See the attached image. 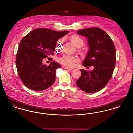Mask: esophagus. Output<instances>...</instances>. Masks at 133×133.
I'll return each instance as SVG.
<instances>
[{
    "mask_svg": "<svg viewBox=\"0 0 133 133\" xmlns=\"http://www.w3.org/2000/svg\"><path fill=\"white\" fill-rule=\"evenodd\" d=\"M63 68H64V69H66L67 70L71 71L73 70V69H72V68H67V67H63Z\"/></svg>",
    "mask_w": 133,
    "mask_h": 133,
    "instance_id": "obj_1",
    "label": "esophagus"
}]
</instances>
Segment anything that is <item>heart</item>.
I'll list each match as a JSON object with an SVG mask.
<instances>
[{
  "mask_svg": "<svg viewBox=\"0 0 133 133\" xmlns=\"http://www.w3.org/2000/svg\"><path fill=\"white\" fill-rule=\"evenodd\" d=\"M71 41L77 48L81 47L84 44V41L82 38L77 35H73L70 38ZM62 41L59 40L57 43V48H60L62 47ZM80 53L81 52L80 51ZM59 62L62 63L63 65L67 67H71L75 65L78 61V58L75 56L64 54L59 58Z\"/></svg>",
  "mask_w": 133,
  "mask_h": 133,
  "instance_id": "b5f03b06",
  "label": "heart"
}]
</instances>
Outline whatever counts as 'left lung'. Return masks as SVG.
<instances>
[{
    "label": "left lung",
    "instance_id": "obj_1",
    "mask_svg": "<svg viewBox=\"0 0 133 133\" xmlns=\"http://www.w3.org/2000/svg\"><path fill=\"white\" fill-rule=\"evenodd\" d=\"M77 33L87 38L89 47L82 65L94 66V69H81V75L76 84L86 93L96 92L105 86L112 76L116 61L115 47L109 35L99 28L82 29Z\"/></svg>",
    "mask_w": 133,
    "mask_h": 133
}]
</instances>
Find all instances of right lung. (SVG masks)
Here are the masks:
<instances>
[{
    "mask_svg": "<svg viewBox=\"0 0 133 133\" xmlns=\"http://www.w3.org/2000/svg\"><path fill=\"white\" fill-rule=\"evenodd\" d=\"M69 31L39 28L22 39L16 56L18 76L24 85L35 91L44 90L55 82L56 70L61 65L55 61L47 66L43 60L53 55L58 39Z\"/></svg>",
    "mask_w": 133,
    "mask_h": 133,
    "instance_id": "obj_1",
    "label": "right lung"
}]
</instances>
